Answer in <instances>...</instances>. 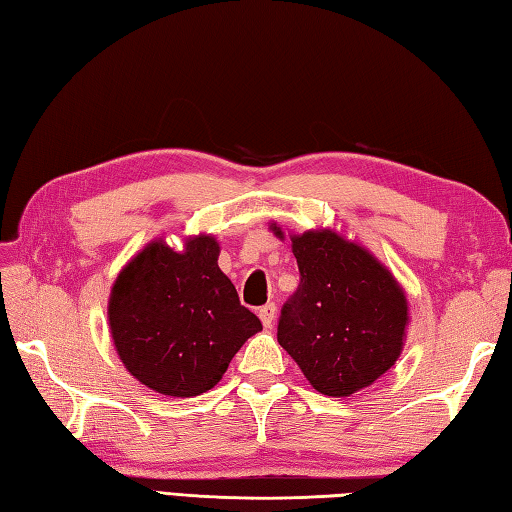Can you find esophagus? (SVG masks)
<instances>
[{
  "instance_id": "obj_1",
  "label": "esophagus",
  "mask_w": 512,
  "mask_h": 512,
  "mask_svg": "<svg viewBox=\"0 0 512 512\" xmlns=\"http://www.w3.org/2000/svg\"><path fill=\"white\" fill-rule=\"evenodd\" d=\"M275 317H277V306H275V303H266V306L259 308V319H262L264 328H273Z\"/></svg>"
}]
</instances>
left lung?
I'll use <instances>...</instances> for the list:
<instances>
[{
  "instance_id": "8db88e82",
  "label": "left lung",
  "mask_w": 512,
  "mask_h": 512,
  "mask_svg": "<svg viewBox=\"0 0 512 512\" xmlns=\"http://www.w3.org/2000/svg\"><path fill=\"white\" fill-rule=\"evenodd\" d=\"M273 231L284 237L277 224ZM290 242L301 281L281 308L277 341L323 396H352L398 361L405 292L367 248L330 228Z\"/></svg>"
}]
</instances>
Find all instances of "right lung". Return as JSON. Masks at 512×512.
<instances>
[{
    "label": "right lung",
    "instance_id": "1",
    "mask_svg": "<svg viewBox=\"0 0 512 512\" xmlns=\"http://www.w3.org/2000/svg\"><path fill=\"white\" fill-rule=\"evenodd\" d=\"M211 235L189 237L182 253L147 244L116 277L107 306L127 372L173 398L213 389L250 336L262 330L220 266Z\"/></svg>",
    "mask_w": 512,
    "mask_h": 512
}]
</instances>
